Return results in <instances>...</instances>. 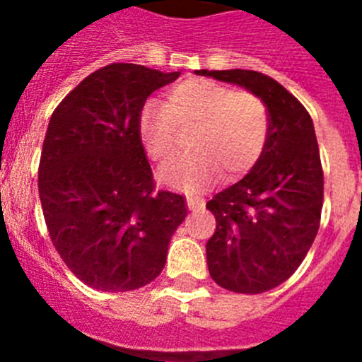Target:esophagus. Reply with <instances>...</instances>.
I'll use <instances>...</instances> for the list:
<instances>
[{"label":"esophagus","instance_id":"34e87169","mask_svg":"<svg viewBox=\"0 0 362 362\" xmlns=\"http://www.w3.org/2000/svg\"><path fill=\"white\" fill-rule=\"evenodd\" d=\"M203 204H204V201L199 199V197H187V206H188V210L201 209Z\"/></svg>","mask_w":362,"mask_h":362}]
</instances>
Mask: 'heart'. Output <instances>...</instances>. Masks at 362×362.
<instances>
[{"mask_svg": "<svg viewBox=\"0 0 362 362\" xmlns=\"http://www.w3.org/2000/svg\"><path fill=\"white\" fill-rule=\"evenodd\" d=\"M192 129L190 148L196 152L159 168L158 179L165 187L199 192L216 181L221 168L226 175L248 170L267 141V107L252 92L188 79L166 94L163 107L146 105L137 121L143 148L153 161L170 159L177 130Z\"/></svg>", "mask_w": 362, "mask_h": 362, "instance_id": "b5f03b06", "label": "heart"}]
</instances>
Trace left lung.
Wrapping results in <instances>:
<instances>
[{
  "label": "left lung",
  "mask_w": 362,
  "mask_h": 362,
  "mask_svg": "<svg viewBox=\"0 0 362 362\" xmlns=\"http://www.w3.org/2000/svg\"><path fill=\"white\" fill-rule=\"evenodd\" d=\"M196 74L243 86L268 110L267 143L252 170L206 203L216 216L206 243L210 277L230 292L263 293L292 276L317 235L325 177L312 117L261 72Z\"/></svg>",
  "instance_id": "left-lung-1"
}]
</instances>
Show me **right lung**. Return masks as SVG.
Masks as SVG:
<instances>
[{
  "instance_id": "add662e5",
  "label": "right lung",
  "mask_w": 362,
  "mask_h": 362,
  "mask_svg": "<svg viewBox=\"0 0 362 362\" xmlns=\"http://www.w3.org/2000/svg\"><path fill=\"white\" fill-rule=\"evenodd\" d=\"M179 74L112 63L50 117L37 174L45 223L70 272L101 292L152 283L187 217L183 196L156 192L137 132L146 98Z\"/></svg>"
}]
</instances>
